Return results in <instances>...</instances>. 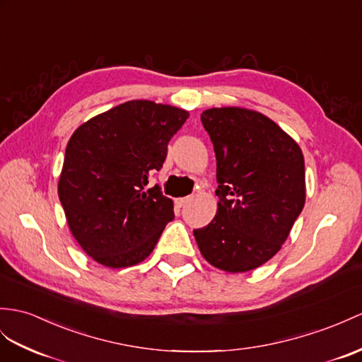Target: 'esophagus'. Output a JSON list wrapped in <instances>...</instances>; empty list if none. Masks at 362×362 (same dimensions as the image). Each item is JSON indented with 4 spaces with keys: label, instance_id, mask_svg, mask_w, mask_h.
<instances>
[{
    "label": "esophagus",
    "instance_id": "obj_1",
    "mask_svg": "<svg viewBox=\"0 0 362 362\" xmlns=\"http://www.w3.org/2000/svg\"><path fill=\"white\" fill-rule=\"evenodd\" d=\"M190 199H192V197H184V198H178L175 202L178 207H182V206H186Z\"/></svg>",
    "mask_w": 362,
    "mask_h": 362
}]
</instances>
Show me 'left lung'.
I'll list each match as a JSON object with an SVG mask.
<instances>
[{
	"label": "left lung",
	"instance_id": "1",
	"mask_svg": "<svg viewBox=\"0 0 362 362\" xmlns=\"http://www.w3.org/2000/svg\"><path fill=\"white\" fill-rule=\"evenodd\" d=\"M216 156V215L193 230L202 257L230 273L279 252L305 202L301 148L266 115L241 107L201 113Z\"/></svg>",
	"mask_w": 362,
	"mask_h": 362
}]
</instances>
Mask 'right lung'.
<instances>
[{"label":"right lung","instance_id":"add662e5","mask_svg":"<svg viewBox=\"0 0 362 362\" xmlns=\"http://www.w3.org/2000/svg\"><path fill=\"white\" fill-rule=\"evenodd\" d=\"M187 118L173 105L134 100L96 115L70 136L58 197L70 232L96 262L121 269L144 261L175 218L161 187L146 186Z\"/></svg>","mask_w":362,"mask_h":362}]
</instances>
